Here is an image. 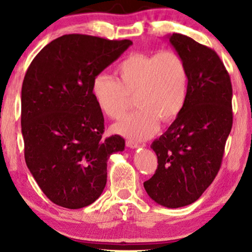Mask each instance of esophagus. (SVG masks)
<instances>
[{"label":"esophagus","mask_w":252,"mask_h":252,"mask_svg":"<svg viewBox=\"0 0 252 252\" xmlns=\"http://www.w3.org/2000/svg\"><path fill=\"white\" fill-rule=\"evenodd\" d=\"M126 146L128 148H132V149H136V148L140 147V144L135 142V141H133V140H127L126 141Z\"/></svg>","instance_id":"34e87169"}]
</instances>
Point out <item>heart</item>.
Listing matches in <instances>:
<instances>
[{"label": "heart", "instance_id": "obj_1", "mask_svg": "<svg viewBox=\"0 0 252 252\" xmlns=\"http://www.w3.org/2000/svg\"><path fill=\"white\" fill-rule=\"evenodd\" d=\"M118 80L105 73L96 75L93 95L106 117L119 119L133 105L140 106L113 126L116 133L135 140L150 137L160 119L170 123L182 112L188 95L189 73L184 58L175 51L134 53L118 66Z\"/></svg>", "mask_w": 252, "mask_h": 252}]
</instances>
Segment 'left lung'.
Masks as SVG:
<instances>
[{"label":"left lung","mask_w":252,"mask_h":252,"mask_svg":"<svg viewBox=\"0 0 252 252\" xmlns=\"http://www.w3.org/2000/svg\"><path fill=\"white\" fill-rule=\"evenodd\" d=\"M170 42L187 65V101L151 144L158 166L143 186L155 202L175 209L197 201L218 174L233 126V89L215 50L178 33Z\"/></svg>","instance_id":"obj_1"}]
</instances>
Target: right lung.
Instances as JSON below:
<instances>
[{"instance_id": "right-lung-1", "label": "right lung", "mask_w": 252, "mask_h": 252, "mask_svg": "<svg viewBox=\"0 0 252 252\" xmlns=\"http://www.w3.org/2000/svg\"><path fill=\"white\" fill-rule=\"evenodd\" d=\"M133 42L66 34L48 43L27 68L22 87V133L27 167L55 204L81 209L106 185L119 135L102 137L104 117L93 81Z\"/></svg>"}]
</instances>
